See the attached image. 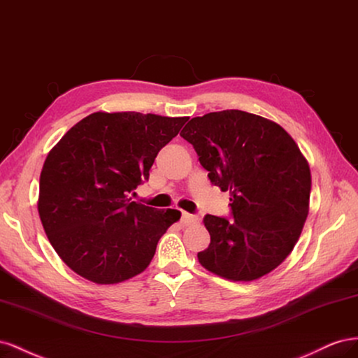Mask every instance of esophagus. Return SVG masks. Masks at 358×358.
Segmentation results:
<instances>
[{"instance_id": "1", "label": "esophagus", "mask_w": 358, "mask_h": 358, "mask_svg": "<svg viewBox=\"0 0 358 358\" xmlns=\"http://www.w3.org/2000/svg\"><path fill=\"white\" fill-rule=\"evenodd\" d=\"M198 222H199V219L196 216H193V214H189V213H182L181 214L182 227H190V224H195Z\"/></svg>"}]
</instances>
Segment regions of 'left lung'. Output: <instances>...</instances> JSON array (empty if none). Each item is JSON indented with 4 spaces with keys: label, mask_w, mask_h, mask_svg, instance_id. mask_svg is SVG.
<instances>
[{
    "label": "left lung",
    "mask_w": 358,
    "mask_h": 358,
    "mask_svg": "<svg viewBox=\"0 0 358 358\" xmlns=\"http://www.w3.org/2000/svg\"><path fill=\"white\" fill-rule=\"evenodd\" d=\"M180 136L231 196V220L203 217L211 241L198 253L202 267L234 282L279 267L309 214L310 169L295 141L278 122L238 109L192 118Z\"/></svg>",
    "instance_id": "1"
}]
</instances>
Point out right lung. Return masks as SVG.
Segmentation results:
<instances>
[{"mask_svg": "<svg viewBox=\"0 0 358 358\" xmlns=\"http://www.w3.org/2000/svg\"><path fill=\"white\" fill-rule=\"evenodd\" d=\"M189 117L94 112L49 151L40 173L38 216L76 274L114 285L144 271L178 210H157L129 193L148 180L157 152Z\"/></svg>", "mask_w": 358, "mask_h": 358, "instance_id": "1", "label": "right lung"}]
</instances>
